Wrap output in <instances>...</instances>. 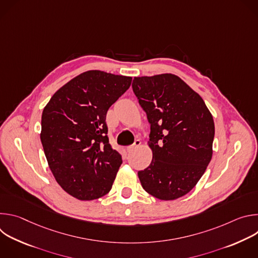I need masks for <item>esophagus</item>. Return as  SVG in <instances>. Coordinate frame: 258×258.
Masks as SVG:
<instances>
[{"instance_id": "obj_1", "label": "esophagus", "mask_w": 258, "mask_h": 258, "mask_svg": "<svg viewBox=\"0 0 258 258\" xmlns=\"http://www.w3.org/2000/svg\"><path fill=\"white\" fill-rule=\"evenodd\" d=\"M140 145H141V141H140V140H136L133 145L126 147V151H127V152H132L133 150H135V149L137 148V147H139Z\"/></svg>"}]
</instances>
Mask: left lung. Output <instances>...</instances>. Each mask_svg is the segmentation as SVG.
Wrapping results in <instances>:
<instances>
[{
  "label": "left lung",
  "instance_id": "1",
  "mask_svg": "<svg viewBox=\"0 0 258 258\" xmlns=\"http://www.w3.org/2000/svg\"><path fill=\"white\" fill-rule=\"evenodd\" d=\"M133 91L150 123V165L138 172L144 190L160 200L188 194L205 172L214 138L212 115L198 93L171 73L139 77Z\"/></svg>",
  "mask_w": 258,
  "mask_h": 258
}]
</instances>
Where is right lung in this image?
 Here are the masks:
<instances>
[{"label":"right lung","instance_id":"add662e5","mask_svg":"<svg viewBox=\"0 0 258 258\" xmlns=\"http://www.w3.org/2000/svg\"><path fill=\"white\" fill-rule=\"evenodd\" d=\"M131 84V77L89 70L61 87L44 108V152L55 179L72 197L90 201L111 190L122 159L109 144L106 114Z\"/></svg>","mask_w":258,"mask_h":258}]
</instances>
